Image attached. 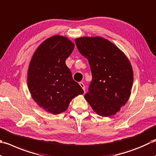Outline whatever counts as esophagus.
<instances>
[{
	"mask_svg": "<svg viewBox=\"0 0 156 156\" xmlns=\"http://www.w3.org/2000/svg\"><path fill=\"white\" fill-rule=\"evenodd\" d=\"M79 85H80V86H81V87L83 89V90L85 91V85H84L83 83L82 82H80V83H79Z\"/></svg>",
	"mask_w": 156,
	"mask_h": 156,
	"instance_id": "34e87169",
	"label": "esophagus"
}]
</instances>
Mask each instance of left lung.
I'll return each instance as SVG.
<instances>
[{
	"label": "left lung",
	"instance_id": "1",
	"mask_svg": "<svg viewBox=\"0 0 156 156\" xmlns=\"http://www.w3.org/2000/svg\"><path fill=\"white\" fill-rule=\"evenodd\" d=\"M75 41L79 52L88 59L92 75L85 99L98 115H114L131 94L133 71L128 58L103 37H81Z\"/></svg>",
	"mask_w": 156,
	"mask_h": 156
}]
</instances>
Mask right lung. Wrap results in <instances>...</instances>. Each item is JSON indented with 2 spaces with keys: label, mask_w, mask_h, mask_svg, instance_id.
<instances>
[{
  "label": "right lung",
  "mask_w": 156,
  "mask_h": 156,
  "mask_svg": "<svg viewBox=\"0 0 156 156\" xmlns=\"http://www.w3.org/2000/svg\"><path fill=\"white\" fill-rule=\"evenodd\" d=\"M74 47L67 37L56 35L44 40L31 58L28 89L36 103L49 113L65 112L75 97L83 94L65 63Z\"/></svg>",
  "instance_id": "1"
}]
</instances>
